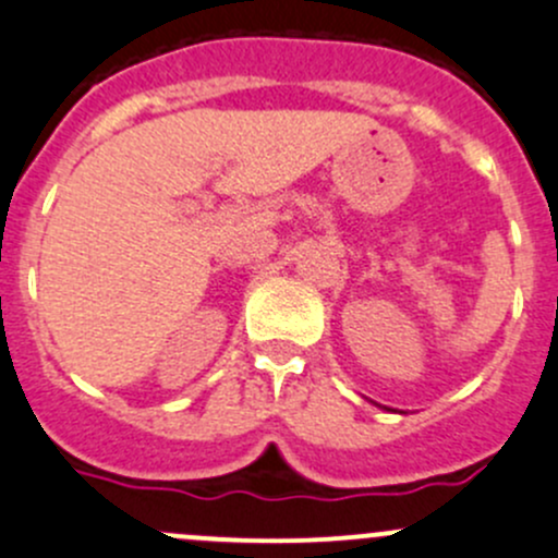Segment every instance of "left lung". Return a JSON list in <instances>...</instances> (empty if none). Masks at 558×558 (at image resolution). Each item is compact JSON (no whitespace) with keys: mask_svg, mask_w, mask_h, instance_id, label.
<instances>
[{"mask_svg":"<svg viewBox=\"0 0 558 558\" xmlns=\"http://www.w3.org/2000/svg\"><path fill=\"white\" fill-rule=\"evenodd\" d=\"M381 409H387V405H381ZM387 411H395V409H387Z\"/></svg>","mask_w":558,"mask_h":558,"instance_id":"1","label":"left lung"}]
</instances>
